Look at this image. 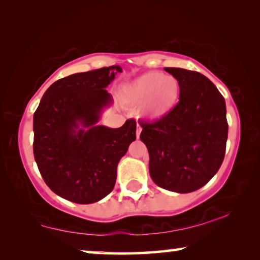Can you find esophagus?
Instances as JSON below:
<instances>
[{
  "label": "esophagus",
  "mask_w": 260,
  "mask_h": 260,
  "mask_svg": "<svg viewBox=\"0 0 260 260\" xmlns=\"http://www.w3.org/2000/svg\"><path fill=\"white\" fill-rule=\"evenodd\" d=\"M141 131H142V128L138 125V128H136V138H140V134H141Z\"/></svg>",
  "instance_id": "1"
}]
</instances>
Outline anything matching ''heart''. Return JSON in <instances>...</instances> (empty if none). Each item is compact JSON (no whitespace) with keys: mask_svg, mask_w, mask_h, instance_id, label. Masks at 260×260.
Here are the masks:
<instances>
[{"mask_svg":"<svg viewBox=\"0 0 260 260\" xmlns=\"http://www.w3.org/2000/svg\"><path fill=\"white\" fill-rule=\"evenodd\" d=\"M181 86L173 76L160 72H148L135 79L124 88V99L141 108L144 117L158 120L167 116L177 107Z\"/></svg>","mask_w":260,"mask_h":260,"instance_id":"b5f03b06","label":"heart"}]
</instances>
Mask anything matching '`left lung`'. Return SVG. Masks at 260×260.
I'll return each mask as SVG.
<instances>
[{
    "mask_svg": "<svg viewBox=\"0 0 260 260\" xmlns=\"http://www.w3.org/2000/svg\"><path fill=\"white\" fill-rule=\"evenodd\" d=\"M180 82L172 112L153 122H140V139L149 152V172L157 186L186 193L205 186L222 164L228 124L225 99L203 74L165 68Z\"/></svg>",
    "mask_w": 260,
    "mask_h": 260,
    "instance_id": "1",
    "label": "left lung"
}]
</instances>
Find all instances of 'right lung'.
Returning a JSON list of instances; mask_svg holds the SVG:
<instances>
[{
    "mask_svg": "<svg viewBox=\"0 0 260 260\" xmlns=\"http://www.w3.org/2000/svg\"><path fill=\"white\" fill-rule=\"evenodd\" d=\"M119 65L71 74L48 88L34 112V158L56 195L78 204L112 191L117 166L136 139V121L119 128L98 125L112 96L105 89Z\"/></svg>",
    "mask_w": 260,
    "mask_h": 260,
    "instance_id": "add662e5",
    "label": "right lung"
}]
</instances>
